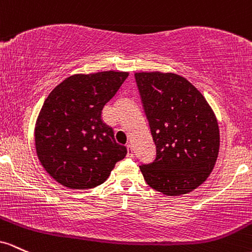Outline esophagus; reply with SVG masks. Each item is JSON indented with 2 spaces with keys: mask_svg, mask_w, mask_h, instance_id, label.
<instances>
[{
  "mask_svg": "<svg viewBox=\"0 0 252 252\" xmlns=\"http://www.w3.org/2000/svg\"><path fill=\"white\" fill-rule=\"evenodd\" d=\"M127 157H129V158L133 157V148H132L131 144H128V145H127Z\"/></svg>",
  "mask_w": 252,
  "mask_h": 252,
  "instance_id": "esophagus-1",
  "label": "esophagus"
}]
</instances>
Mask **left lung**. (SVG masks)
Returning <instances> with one entry per match:
<instances>
[{
  "label": "left lung",
  "instance_id": "1",
  "mask_svg": "<svg viewBox=\"0 0 252 252\" xmlns=\"http://www.w3.org/2000/svg\"><path fill=\"white\" fill-rule=\"evenodd\" d=\"M156 145V159L139 165L146 183L168 196L201 186L216 165L220 146L213 109L187 78L174 72H135Z\"/></svg>",
  "mask_w": 252,
  "mask_h": 252
}]
</instances>
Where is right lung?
Here are the masks:
<instances>
[{"instance_id": "add662e5", "label": "right lung", "mask_w": 252, "mask_h": 252, "mask_svg": "<svg viewBox=\"0 0 252 252\" xmlns=\"http://www.w3.org/2000/svg\"><path fill=\"white\" fill-rule=\"evenodd\" d=\"M127 71L76 73L58 84L42 104L34 127L36 156L53 180L69 189L97 187L127 149L103 123L104 104L128 77Z\"/></svg>"}]
</instances>
